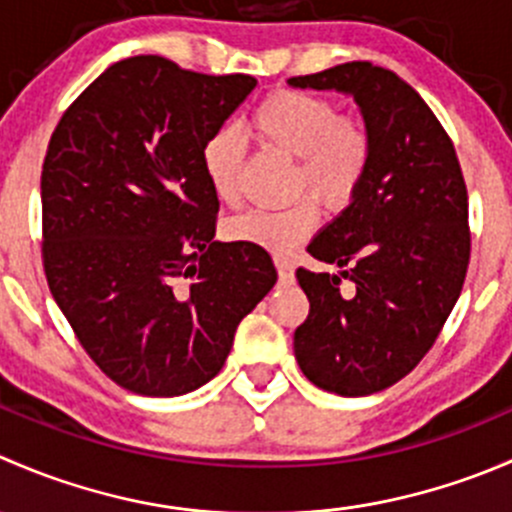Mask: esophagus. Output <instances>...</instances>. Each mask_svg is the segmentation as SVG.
Returning a JSON list of instances; mask_svg holds the SVG:
<instances>
[{
	"instance_id": "obj_1",
	"label": "esophagus",
	"mask_w": 512,
	"mask_h": 512,
	"mask_svg": "<svg viewBox=\"0 0 512 512\" xmlns=\"http://www.w3.org/2000/svg\"><path fill=\"white\" fill-rule=\"evenodd\" d=\"M275 267H277V275H280V282L282 285H292L294 282V267L292 262L287 260V257H275Z\"/></svg>"
}]
</instances>
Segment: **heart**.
<instances>
[{
	"instance_id": "b5f03b06",
	"label": "heart",
	"mask_w": 512,
	"mask_h": 512,
	"mask_svg": "<svg viewBox=\"0 0 512 512\" xmlns=\"http://www.w3.org/2000/svg\"><path fill=\"white\" fill-rule=\"evenodd\" d=\"M250 131L257 141L297 158L294 190L309 188L329 205H344L364 183L371 165V133L356 118H339L329 98L304 91H275L252 111ZM208 185L220 200L237 193L242 163L240 138L220 128L205 141L200 153ZM317 225L314 198L294 200L287 208H255L227 223V237L235 242L289 252Z\"/></svg>"
}]
</instances>
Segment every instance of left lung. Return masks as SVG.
<instances>
[{
  "instance_id": "obj_1",
  "label": "left lung",
  "mask_w": 512,
  "mask_h": 512,
  "mask_svg": "<svg viewBox=\"0 0 512 512\" xmlns=\"http://www.w3.org/2000/svg\"><path fill=\"white\" fill-rule=\"evenodd\" d=\"M287 84L352 96L371 133L364 183L307 247L337 272L297 270L309 317L294 332V356L314 386L369 396L426 356L461 294L471 257L466 183L451 138L394 71L352 61ZM342 279L355 282L352 298Z\"/></svg>"
}]
</instances>
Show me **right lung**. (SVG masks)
I'll use <instances>...</instances> for the list:
<instances>
[{
  "instance_id": "right-lung-1",
  "label": "right lung",
  "mask_w": 512,
  "mask_h": 512,
  "mask_svg": "<svg viewBox=\"0 0 512 512\" xmlns=\"http://www.w3.org/2000/svg\"><path fill=\"white\" fill-rule=\"evenodd\" d=\"M257 81L163 56L108 66L61 116L41 170L44 272L98 369L183 396L223 369L237 324L275 287L267 250L215 237L200 153Z\"/></svg>"
}]
</instances>
